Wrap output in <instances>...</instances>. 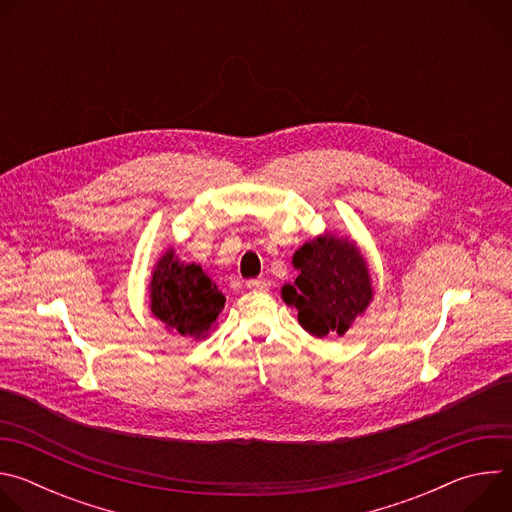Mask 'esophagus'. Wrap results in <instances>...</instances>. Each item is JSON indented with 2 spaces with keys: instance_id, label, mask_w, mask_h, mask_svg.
Returning a JSON list of instances; mask_svg holds the SVG:
<instances>
[{
  "instance_id": "34e87169",
  "label": "esophagus",
  "mask_w": 512,
  "mask_h": 512,
  "mask_svg": "<svg viewBox=\"0 0 512 512\" xmlns=\"http://www.w3.org/2000/svg\"><path fill=\"white\" fill-rule=\"evenodd\" d=\"M269 279H265V277H257V279H249L247 281V287L249 289H269Z\"/></svg>"
}]
</instances>
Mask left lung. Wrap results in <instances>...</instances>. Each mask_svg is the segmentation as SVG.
<instances>
[{"mask_svg":"<svg viewBox=\"0 0 512 512\" xmlns=\"http://www.w3.org/2000/svg\"><path fill=\"white\" fill-rule=\"evenodd\" d=\"M294 265L300 275L294 285H283V300L298 310V322L312 336H342L373 298L371 277L356 247L324 235L300 247Z\"/></svg>","mask_w":512,"mask_h":512,"instance_id":"obj_1","label":"left lung"}]
</instances>
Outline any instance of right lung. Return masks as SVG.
<instances>
[{
  "instance_id": "1",
  "label": "right lung",
  "mask_w": 512,
  "mask_h": 512,
  "mask_svg": "<svg viewBox=\"0 0 512 512\" xmlns=\"http://www.w3.org/2000/svg\"><path fill=\"white\" fill-rule=\"evenodd\" d=\"M225 308V296L198 265H184L166 253L152 279V312L188 338L204 336Z\"/></svg>"
}]
</instances>
